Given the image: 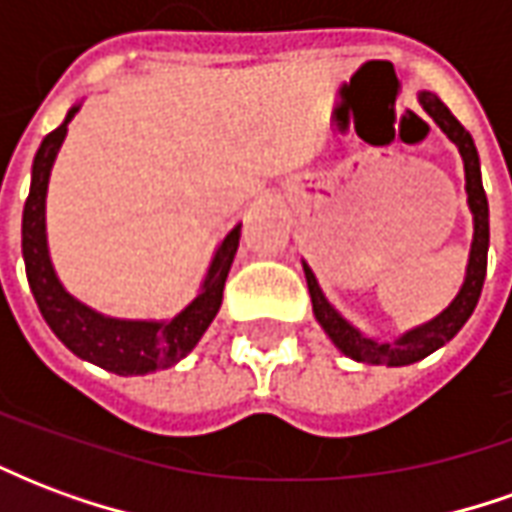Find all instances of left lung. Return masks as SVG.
<instances>
[{
	"label": "left lung",
	"mask_w": 512,
	"mask_h": 512,
	"mask_svg": "<svg viewBox=\"0 0 512 512\" xmlns=\"http://www.w3.org/2000/svg\"><path fill=\"white\" fill-rule=\"evenodd\" d=\"M419 104L428 112L436 126L450 136L458 145V153L463 158V172H466V194H469V208L474 216V241L472 252H469V266H466V279L458 296L452 299L447 310L436 315L433 321L422 323L417 329H411L403 337H397L395 343H378L373 337H367L351 323L345 321L340 312L334 310L326 301V296L318 288V279L304 263V277H307V288L312 296V312L323 326V332L332 337V343L351 356L356 362L365 365H386V367H403L414 365L419 359H425L433 351H439L441 345L450 343L455 334L461 332V326L472 318L474 307L480 301L485 282V268H488V197H485L483 178H480V158H477V147H474L472 134L455 120L447 106L441 104L439 95L419 93Z\"/></svg>",
	"instance_id": "left-lung-1"
}]
</instances>
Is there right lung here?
<instances>
[{"label": "right lung", "instance_id": "obj_1", "mask_svg": "<svg viewBox=\"0 0 512 512\" xmlns=\"http://www.w3.org/2000/svg\"><path fill=\"white\" fill-rule=\"evenodd\" d=\"M76 112L79 106H73L68 117L62 120V126L54 128L40 142L35 164H32V186L24 202V219H21V252H24L29 288L51 332L57 334L73 354L117 376H145V373L164 370L180 362L200 343L205 329L211 326L222 307L224 282H227L233 257L238 252V241H241V224L224 235L197 299L191 301L186 310H180L172 321H120V318H106L101 312L84 307L82 301H76L62 288L51 266L49 244H46L49 175L62 139L68 134V123Z\"/></svg>", "mask_w": 512, "mask_h": 512}]
</instances>
